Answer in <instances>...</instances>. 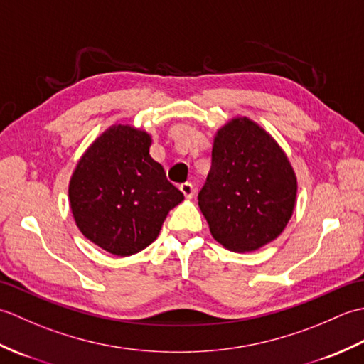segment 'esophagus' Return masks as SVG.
I'll list each match as a JSON object with an SVG mask.
<instances>
[{
    "instance_id": "34e87169",
    "label": "esophagus",
    "mask_w": 364,
    "mask_h": 364,
    "mask_svg": "<svg viewBox=\"0 0 364 364\" xmlns=\"http://www.w3.org/2000/svg\"><path fill=\"white\" fill-rule=\"evenodd\" d=\"M180 191L184 194V197L186 198H191L192 196H194V186H192V183L186 181V183H181L180 184Z\"/></svg>"
}]
</instances>
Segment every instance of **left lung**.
<instances>
[{
  "mask_svg": "<svg viewBox=\"0 0 364 364\" xmlns=\"http://www.w3.org/2000/svg\"><path fill=\"white\" fill-rule=\"evenodd\" d=\"M297 180L270 134L247 117L214 137L211 170L198 206L215 241L233 252H253L282 233L296 206Z\"/></svg>",
  "mask_w": 364,
  "mask_h": 364,
  "instance_id": "left-lung-1",
  "label": "left lung"
}]
</instances>
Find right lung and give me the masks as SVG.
<instances>
[{
    "mask_svg": "<svg viewBox=\"0 0 364 364\" xmlns=\"http://www.w3.org/2000/svg\"><path fill=\"white\" fill-rule=\"evenodd\" d=\"M151 137L115 125L82 154L68 197L76 225L89 241L117 257H129L158 237L183 192L150 156Z\"/></svg>",
    "mask_w": 364,
    "mask_h": 364,
    "instance_id": "add662e5",
    "label": "right lung"
}]
</instances>
